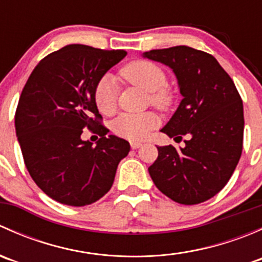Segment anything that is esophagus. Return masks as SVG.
Segmentation results:
<instances>
[{"label": "esophagus", "instance_id": "1", "mask_svg": "<svg viewBox=\"0 0 262 262\" xmlns=\"http://www.w3.org/2000/svg\"><path fill=\"white\" fill-rule=\"evenodd\" d=\"M130 147L133 148V149H137V148L142 147V143H141V142H136V141H133V142H130Z\"/></svg>", "mask_w": 262, "mask_h": 262}]
</instances>
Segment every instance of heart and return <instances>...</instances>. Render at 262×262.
Here are the masks:
<instances>
[{"label": "heart", "mask_w": 262, "mask_h": 262, "mask_svg": "<svg viewBox=\"0 0 262 262\" xmlns=\"http://www.w3.org/2000/svg\"><path fill=\"white\" fill-rule=\"evenodd\" d=\"M125 80L136 84L146 92H150L149 99L160 107H167L171 102V95L165 90L166 75L158 66L147 60H136L121 71ZM94 99L96 106L102 114L110 115L116 109V90L113 78L104 76L96 83L94 90ZM158 124V118L153 113L142 114H121L113 123L115 134L130 141L146 138L150 130Z\"/></svg>", "instance_id": "b5f03b06"}]
</instances>
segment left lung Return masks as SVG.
Listing matches in <instances>:
<instances>
[{
	"instance_id": "left-lung-1",
	"label": "left lung",
	"mask_w": 262,
	"mask_h": 262,
	"mask_svg": "<svg viewBox=\"0 0 262 262\" xmlns=\"http://www.w3.org/2000/svg\"><path fill=\"white\" fill-rule=\"evenodd\" d=\"M143 58L175 73L182 100L161 129L170 138L186 136L185 147H157L148 167L162 194L185 205L218 194L231 179L244 143V105L228 73L213 55L186 46L153 49Z\"/></svg>"
}]
</instances>
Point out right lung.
<instances>
[{
    "mask_svg": "<svg viewBox=\"0 0 262 262\" xmlns=\"http://www.w3.org/2000/svg\"><path fill=\"white\" fill-rule=\"evenodd\" d=\"M125 55V50L70 44L41 59L21 92L15 129L24 161L55 202L72 207L97 202L130 150L125 139L106 136L94 99L97 82ZM96 126L102 138L92 146L80 134Z\"/></svg>",
    "mask_w": 262,
    "mask_h": 262,
    "instance_id": "add662e5",
    "label": "right lung"
}]
</instances>
